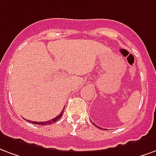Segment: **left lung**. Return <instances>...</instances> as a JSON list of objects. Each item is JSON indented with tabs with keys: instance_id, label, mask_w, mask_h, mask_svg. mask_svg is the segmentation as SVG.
Instances as JSON below:
<instances>
[{
	"instance_id": "left-lung-1",
	"label": "left lung",
	"mask_w": 156,
	"mask_h": 156,
	"mask_svg": "<svg viewBox=\"0 0 156 156\" xmlns=\"http://www.w3.org/2000/svg\"><path fill=\"white\" fill-rule=\"evenodd\" d=\"M92 123H93V122H92ZM93 125H94V126H96V125H95V124H94V123H93ZM97 127H98V126H97ZM99 128L101 129V127H99ZM101 129H102V128H101ZM105 130H106V129H105Z\"/></svg>"
}]
</instances>
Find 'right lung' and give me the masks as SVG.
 <instances>
[{"instance_id":"obj_1","label":"right lung","mask_w":156,"mask_h":156,"mask_svg":"<svg viewBox=\"0 0 156 156\" xmlns=\"http://www.w3.org/2000/svg\"><path fill=\"white\" fill-rule=\"evenodd\" d=\"M64 110L65 108L63 109V111H61V114H59L56 117H55V118H53V119H51V120H48V121H41V122H36V121H30V122H32L33 124H36V125H41V126H45V125H51V124L55 123V121H57L58 120H60L61 118V116H62V115H63V113H64ZM27 121H28V120H27Z\"/></svg>"}]
</instances>
